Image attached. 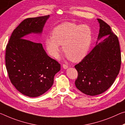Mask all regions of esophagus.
<instances>
[{
	"label": "esophagus",
	"mask_w": 125,
	"mask_h": 125,
	"mask_svg": "<svg viewBox=\"0 0 125 125\" xmlns=\"http://www.w3.org/2000/svg\"><path fill=\"white\" fill-rule=\"evenodd\" d=\"M63 68H64V69H67V68H68V66L66 64H63Z\"/></svg>",
	"instance_id": "obj_1"
}]
</instances>
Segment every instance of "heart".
I'll use <instances>...</instances> for the list:
<instances>
[{
    "instance_id": "1",
    "label": "heart",
    "mask_w": 125,
    "mask_h": 125,
    "mask_svg": "<svg viewBox=\"0 0 125 125\" xmlns=\"http://www.w3.org/2000/svg\"><path fill=\"white\" fill-rule=\"evenodd\" d=\"M92 37V31L88 25L64 22L54 28L52 37L45 39V47L49 54L57 58L60 45H63V51L67 57L73 62H78L87 54Z\"/></svg>"
}]
</instances>
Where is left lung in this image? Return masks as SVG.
Instances as JSON below:
<instances>
[{
	"mask_svg": "<svg viewBox=\"0 0 125 125\" xmlns=\"http://www.w3.org/2000/svg\"><path fill=\"white\" fill-rule=\"evenodd\" d=\"M100 23L98 39L107 35L74 67L78 72L75 85L89 96L105 92L112 86L119 73L121 55L118 37L107 23L97 19Z\"/></svg>",
	"mask_w": 125,
	"mask_h": 125,
	"instance_id": "1",
	"label": "left lung"
}]
</instances>
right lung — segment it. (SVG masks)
<instances>
[{
    "label": "right lung",
    "mask_w": 125,
    "mask_h": 125,
    "mask_svg": "<svg viewBox=\"0 0 125 125\" xmlns=\"http://www.w3.org/2000/svg\"><path fill=\"white\" fill-rule=\"evenodd\" d=\"M49 15L25 19L13 31L5 50V65L10 81L25 96L43 94L53 84L61 64L47 54L42 44L23 38L41 33Z\"/></svg>",
    "instance_id": "1"
}]
</instances>
